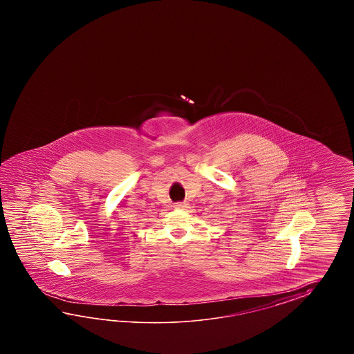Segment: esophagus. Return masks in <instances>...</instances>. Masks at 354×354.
Here are the masks:
<instances>
[{"mask_svg":"<svg viewBox=\"0 0 354 354\" xmlns=\"http://www.w3.org/2000/svg\"><path fill=\"white\" fill-rule=\"evenodd\" d=\"M176 209H180V210H185L187 207V203H177L174 205Z\"/></svg>","mask_w":354,"mask_h":354,"instance_id":"1","label":"esophagus"}]
</instances>
